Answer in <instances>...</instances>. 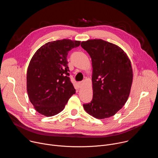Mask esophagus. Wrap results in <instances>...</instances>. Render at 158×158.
Masks as SVG:
<instances>
[{
  "mask_svg": "<svg viewBox=\"0 0 158 158\" xmlns=\"http://www.w3.org/2000/svg\"><path fill=\"white\" fill-rule=\"evenodd\" d=\"M83 83H84V82H83V81H81V82H78V85H79V87H82V85Z\"/></svg>",
  "mask_w": 158,
  "mask_h": 158,
  "instance_id": "34e87169",
  "label": "esophagus"
}]
</instances>
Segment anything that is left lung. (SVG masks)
I'll return each mask as SVG.
<instances>
[{
  "instance_id": "1",
  "label": "left lung",
  "mask_w": 158,
  "mask_h": 158,
  "mask_svg": "<svg viewBox=\"0 0 158 158\" xmlns=\"http://www.w3.org/2000/svg\"><path fill=\"white\" fill-rule=\"evenodd\" d=\"M91 57L93 97L84 104L85 110L97 119L114 116L126 102L132 82L131 61L115 44L102 39L82 42Z\"/></svg>"
}]
</instances>
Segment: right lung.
<instances>
[{
	"mask_svg": "<svg viewBox=\"0 0 158 158\" xmlns=\"http://www.w3.org/2000/svg\"><path fill=\"white\" fill-rule=\"evenodd\" d=\"M81 44L69 39L46 43L33 56L27 72V91L40 114L55 116L65 107L76 89L69 77L67 54Z\"/></svg>",
	"mask_w": 158,
	"mask_h": 158,
	"instance_id": "1",
	"label": "right lung"
}]
</instances>
